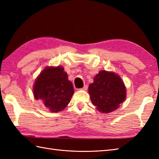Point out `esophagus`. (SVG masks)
<instances>
[{
    "label": "esophagus",
    "instance_id": "obj_1",
    "mask_svg": "<svg viewBox=\"0 0 159 159\" xmlns=\"http://www.w3.org/2000/svg\"><path fill=\"white\" fill-rule=\"evenodd\" d=\"M87 89H88V86H87V85H85V86H84L82 89H80L81 90H84V91H86L87 90Z\"/></svg>",
    "mask_w": 159,
    "mask_h": 159
}]
</instances>
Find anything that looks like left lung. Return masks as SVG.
<instances>
[{"label": "left lung", "mask_w": 159, "mask_h": 159, "mask_svg": "<svg viewBox=\"0 0 159 159\" xmlns=\"http://www.w3.org/2000/svg\"><path fill=\"white\" fill-rule=\"evenodd\" d=\"M88 89L92 104L102 113L116 110L126 98V86L122 79L113 72L100 71Z\"/></svg>", "instance_id": "left-lung-1"}]
</instances>
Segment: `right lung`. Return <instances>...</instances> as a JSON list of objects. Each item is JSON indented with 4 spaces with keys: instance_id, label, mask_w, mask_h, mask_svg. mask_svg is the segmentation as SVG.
<instances>
[{
    "instance_id": "right-lung-1",
    "label": "right lung",
    "mask_w": 159,
    "mask_h": 159,
    "mask_svg": "<svg viewBox=\"0 0 159 159\" xmlns=\"http://www.w3.org/2000/svg\"><path fill=\"white\" fill-rule=\"evenodd\" d=\"M74 93L72 82L62 66H48L37 77L33 96L40 100L50 112L61 111L67 106Z\"/></svg>"
}]
</instances>
